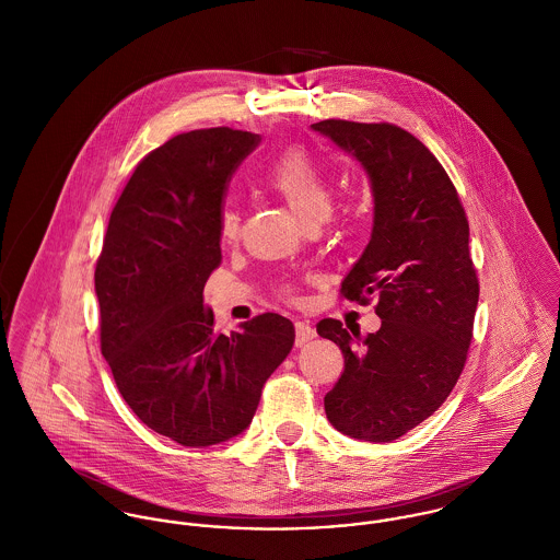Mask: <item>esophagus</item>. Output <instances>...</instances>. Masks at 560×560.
I'll return each instance as SVG.
<instances>
[{
	"instance_id": "1",
	"label": "esophagus",
	"mask_w": 560,
	"mask_h": 560,
	"mask_svg": "<svg viewBox=\"0 0 560 560\" xmlns=\"http://www.w3.org/2000/svg\"><path fill=\"white\" fill-rule=\"evenodd\" d=\"M315 336H317V331H315V327L308 320H295V345L298 347H304Z\"/></svg>"
}]
</instances>
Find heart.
<instances>
[{"mask_svg":"<svg viewBox=\"0 0 560 560\" xmlns=\"http://www.w3.org/2000/svg\"><path fill=\"white\" fill-rule=\"evenodd\" d=\"M265 183L308 226L327 220L331 211V183L315 155L304 147H291L269 163ZM240 233V209L224 200L220 209V237L233 241Z\"/></svg>","mask_w":560,"mask_h":560,"instance_id":"heart-1","label":"heart"}]
</instances>
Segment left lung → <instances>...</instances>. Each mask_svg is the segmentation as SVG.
I'll return each mask as SVG.
<instances>
[{"label":"left lung","instance_id":"1","mask_svg":"<svg viewBox=\"0 0 560 560\" xmlns=\"http://www.w3.org/2000/svg\"><path fill=\"white\" fill-rule=\"evenodd\" d=\"M313 129L369 174L373 233L340 293L360 304L377 295L382 319L366 338L319 320V336L345 355L325 413L349 438L393 442L427 420L464 371L479 304L468 218L442 163L397 125L320 120Z\"/></svg>","mask_w":560,"mask_h":560}]
</instances>
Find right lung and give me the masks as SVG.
Wrapping results in <instances>:
<instances>
[{"label": "right lung", "mask_w": 560, "mask_h": 560, "mask_svg": "<svg viewBox=\"0 0 560 560\" xmlns=\"http://www.w3.org/2000/svg\"><path fill=\"white\" fill-rule=\"evenodd\" d=\"M258 142L215 127L149 153L109 215L96 260L101 353L114 382L147 427L183 446L243 433L295 342L293 323L276 313L215 331L202 300L222 262L226 185Z\"/></svg>", "instance_id": "1"}]
</instances>
